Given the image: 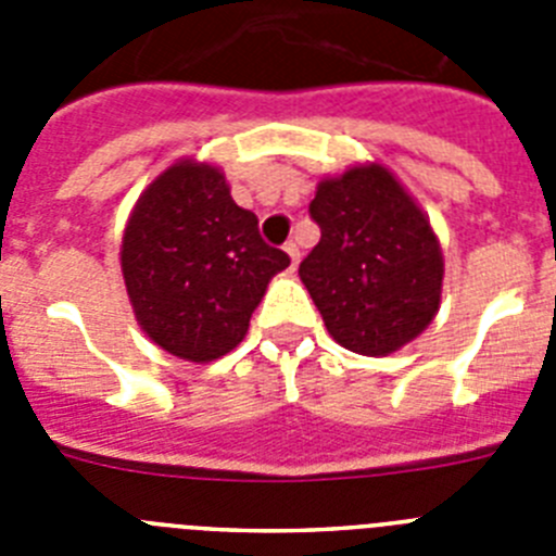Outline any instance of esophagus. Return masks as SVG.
I'll return each instance as SVG.
<instances>
[{"label":"esophagus","instance_id":"1","mask_svg":"<svg viewBox=\"0 0 556 556\" xmlns=\"http://www.w3.org/2000/svg\"><path fill=\"white\" fill-rule=\"evenodd\" d=\"M283 250H287L289 262H292V269L298 267V262H301V248H298L294 242H287V244H283Z\"/></svg>","mask_w":556,"mask_h":556}]
</instances>
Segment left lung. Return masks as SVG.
I'll use <instances>...</instances> for the list:
<instances>
[{"label":"left lung","instance_id":"1","mask_svg":"<svg viewBox=\"0 0 556 556\" xmlns=\"http://www.w3.org/2000/svg\"><path fill=\"white\" fill-rule=\"evenodd\" d=\"M308 214L320 242L298 273L339 345L387 356L429 328L443 294V250L387 166L323 178Z\"/></svg>","mask_w":556,"mask_h":556}]
</instances>
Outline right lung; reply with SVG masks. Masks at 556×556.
<instances>
[{"instance_id": "add662e5", "label": "right lung", "mask_w": 556, "mask_h": 556, "mask_svg": "<svg viewBox=\"0 0 556 556\" xmlns=\"http://www.w3.org/2000/svg\"><path fill=\"white\" fill-rule=\"evenodd\" d=\"M289 255L269 248L211 164L184 159L141 191L122 236V275L141 331L172 356L214 362L244 339Z\"/></svg>"}]
</instances>
